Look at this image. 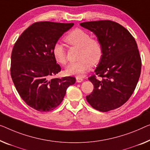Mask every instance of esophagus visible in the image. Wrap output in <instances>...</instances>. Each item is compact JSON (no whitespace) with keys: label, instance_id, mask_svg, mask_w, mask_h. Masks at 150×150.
Wrapping results in <instances>:
<instances>
[{"label":"esophagus","instance_id":"1","mask_svg":"<svg viewBox=\"0 0 150 150\" xmlns=\"http://www.w3.org/2000/svg\"><path fill=\"white\" fill-rule=\"evenodd\" d=\"M76 81H77V82L78 83H80L83 81V79L81 77H76Z\"/></svg>","mask_w":150,"mask_h":150}]
</instances>
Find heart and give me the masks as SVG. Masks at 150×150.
<instances>
[{"mask_svg":"<svg viewBox=\"0 0 150 150\" xmlns=\"http://www.w3.org/2000/svg\"><path fill=\"white\" fill-rule=\"evenodd\" d=\"M64 40L71 46L80 48L79 61L71 63L67 67L65 73L68 75L82 76L91 69V64L96 65L103 56V46L101 41L92 38L89 33L82 29L76 28L69 32ZM53 57L61 64L67 63L68 59L64 46L59 42L54 44L52 49Z\"/></svg>","mask_w":150,"mask_h":150,"instance_id":"b5f03b06","label":"heart"}]
</instances>
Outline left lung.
I'll list each match as a JSON object with an SVG mask.
<instances>
[{
    "instance_id": "obj_1",
    "label": "left lung",
    "mask_w": 150,
    "mask_h": 150,
    "mask_svg": "<svg viewBox=\"0 0 150 150\" xmlns=\"http://www.w3.org/2000/svg\"><path fill=\"white\" fill-rule=\"evenodd\" d=\"M80 25L94 33L103 46L96 75L88 78L94 89L87 101L101 112L119 108L133 94L140 77L142 59L135 40L123 26L110 20Z\"/></svg>"
}]
</instances>
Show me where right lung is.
Returning <instances> with one entry per match:
<instances>
[{"mask_svg":"<svg viewBox=\"0 0 150 150\" xmlns=\"http://www.w3.org/2000/svg\"><path fill=\"white\" fill-rule=\"evenodd\" d=\"M74 23L38 21L28 27L15 42L11 53V75L25 103L40 112L52 110L61 103L73 77L51 78L61 70L52 49Z\"/></svg>","mask_w":150,"mask_h":150,"instance_id":"obj_1","label":"right lung"}]
</instances>
